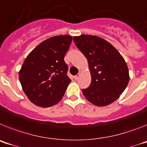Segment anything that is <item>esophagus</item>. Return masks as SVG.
<instances>
[{
    "label": "esophagus",
    "instance_id": "esophagus-1",
    "mask_svg": "<svg viewBox=\"0 0 147 147\" xmlns=\"http://www.w3.org/2000/svg\"><path fill=\"white\" fill-rule=\"evenodd\" d=\"M80 74H78L77 75H76V76H74V79L75 80H78V79H79V77H80Z\"/></svg>",
    "mask_w": 147,
    "mask_h": 147
}]
</instances>
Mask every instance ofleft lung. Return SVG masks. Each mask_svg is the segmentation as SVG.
I'll return each instance as SVG.
<instances>
[{
	"label": "left lung",
	"mask_w": 147,
	"mask_h": 147,
	"mask_svg": "<svg viewBox=\"0 0 147 147\" xmlns=\"http://www.w3.org/2000/svg\"><path fill=\"white\" fill-rule=\"evenodd\" d=\"M74 42L88 59L91 83L82 90L85 98L98 107L117 99L129 80L125 60L110 42L101 37L82 34L74 37Z\"/></svg>",
	"instance_id": "obj_1"
}]
</instances>
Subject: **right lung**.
Instances as JSON below:
<instances>
[{
	"instance_id": "1",
	"label": "right lung",
	"mask_w": 147,
	"mask_h": 147,
	"mask_svg": "<svg viewBox=\"0 0 147 147\" xmlns=\"http://www.w3.org/2000/svg\"><path fill=\"white\" fill-rule=\"evenodd\" d=\"M73 37L55 36L45 40L27 56L19 80L28 99L39 107H51L62 99L71 80L64 61Z\"/></svg>"
}]
</instances>
